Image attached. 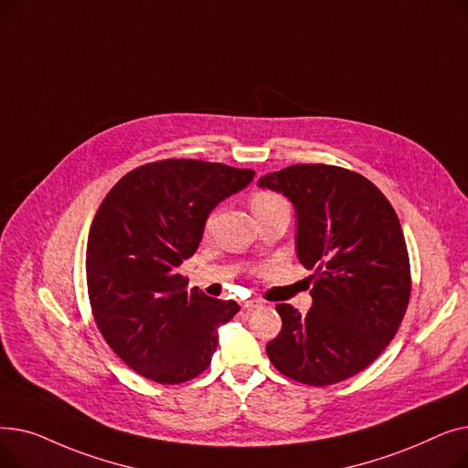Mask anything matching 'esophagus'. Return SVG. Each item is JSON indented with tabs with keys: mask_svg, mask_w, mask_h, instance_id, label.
<instances>
[{
	"mask_svg": "<svg viewBox=\"0 0 468 468\" xmlns=\"http://www.w3.org/2000/svg\"><path fill=\"white\" fill-rule=\"evenodd\" d=\"M261 303L260 302H256V300H247V302H242V309H247V311H252V309H256V307H260Z\"/></svg>",
	"mask_w": 468,
	"mask_h": 468,
	"instance_id": "obj_1",
	"label": "esophagus"
}]
</instances>
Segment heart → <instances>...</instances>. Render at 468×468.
<instances>
[{
  "mask_svg": "<svg viewBox=\"0 0 468 468\" xmlns=\"http://www.w3.org/2000/svg\"><path fill=\"white\" fill-rule=\"evenodd\" d=\"M282 199L273 193H267V191H258L254 193L252 197V210H258V208H265V207H271L275 203H281Z\"/></svg>",
  "mask_w": 468,
  "mask_h": 468,
  "instance_id": "heart-1",
  "label": "heart"
}]
</instances>
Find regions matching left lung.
Masks as SVG:
<instances>
[{"instance_id":"1","label":"left lung","mask_w":468,"mask_h":468,"mask_svg":"<svg viewBox=\"0 0 468 468\" xmlns=\"http://www.w3.org/2000/svg\"><path fill=\"white\" fill-rule=\"evenodd\" d=\"M296 208L298 260L313 269V305L279 303L281 334L267 356L281 374L324 387L370 366L408 309L410 258L399 216L362 175L332 165H292L258 180Z\"/></svg>"}]
</instances>
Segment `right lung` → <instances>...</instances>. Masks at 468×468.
Segmentation results:
<instances>
[{
	"label": "right lung",
	"mask_w": 468,
	"mask_h": 468,
	"mask_svg": "<svg viewBox=\"0 0 468 468\" xmlns=\"http://www.w3.org/2000/svg\"><path fill=\"white\" fill-rule=\"evenodd\" d=\"M256 172L197 159L147 163L122 176L87 240V286L98 330L129 367L161 385L203 374L237 302L187 290L178 273L199 249L208 214Z\"/></svg>",
	"instance_id": "1"
}]
</instances>
